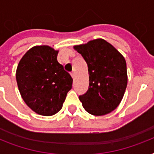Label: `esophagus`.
<instances>
[{"label":"esophagus","mask_w":154,"mask_h":154,"mask_svg":"<svg viewBox=\"0 0 154 154\" xmlns=\"http://www.w3.org/2000/svg\"><path fill=\"white\" fill-rule=\"evenodd\" d=\"M71 76H72V78L74 79V78H75V76H76V75H75V72H71Z\"/></svg>","instance_id":"34e87169"}]
</instances>
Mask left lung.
<instances>
[{
	"instance_id": "left-lung-1",
	"label": "left lung",
	"mask_w": 154,
	"mask_h": 154,
	"mask_svg": "<svg viewBox=\"0 0 154 154\" xmlns=\"http://www.w3.org/2000/svg\"><path fill=\"white\" fill-rule=\"evenodd\" d=\"M88 65L89 89L79 100L95 116L109 113L118 106L127 86L126 62L123 56L103 39L76 45Z\"/></svg>"
}]
</instances>
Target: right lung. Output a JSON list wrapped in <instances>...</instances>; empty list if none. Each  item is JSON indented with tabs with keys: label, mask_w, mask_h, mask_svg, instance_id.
I'll use <instances>...</instances> for the list:
<instances>
[{
	"label": "right lung",
	"mask_w": 154,
	"mask_h": 154,
	"mask_svg": "<svg viewBox=\"0 0 154 154\" xmlns=\"http://www.w3.org/2000/svg\"><path fill=\"white\" fill-rule=\"evenodd\" d=\"M57 51L47 45L30 49L18 64L16 78L26 105L38 114L52 116L62 108L72 78L57 60Z\"/></svg>",
	"instance_id": "obj_1"
}]
</instances>
